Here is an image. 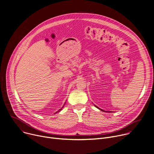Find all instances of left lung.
<instances>
[{
  "mask_svg": "<svg viewBox=\"0 0 154 154\" xmlns=\"http://www.w3.org/2000/svg\"><path fill=\"white\" fill-rule=\"evenodd\" d=\"M95 107H97V108H98V109H100V110H101V111H103V112H105V111H104V110H103V109H100V108H98V107H97V106H95ZM107 112H108V111H107Z\"/></svg>",
  "mask_w": 154,
  "mask_h": 154,
  "instance_id": "obj_1",
  "label": "left lung"
}]
</instances>
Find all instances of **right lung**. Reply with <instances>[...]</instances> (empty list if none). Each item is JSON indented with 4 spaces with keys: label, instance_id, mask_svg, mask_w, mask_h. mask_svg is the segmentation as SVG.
<instances>
[{
    "label": "right lung",
    "instance_id": "add662e5",
    "mask_svg": "<svg viewBox=\"0 0 154 154\" xmlns=\"http://www.w3.org/2000/svg\"><path fill=\"white\" fill-rule=\"evenodd\" d=\"M64 105H65V104H64ZM63 106H64V105H63ZM63 106H62V108H61V109H59V111H57V112H56V113H57V112H60V111H61V110H62V108H63Z\"/></svg>",
    "mask_w": 154,
    "mask_h": 154
}]
</instances>
